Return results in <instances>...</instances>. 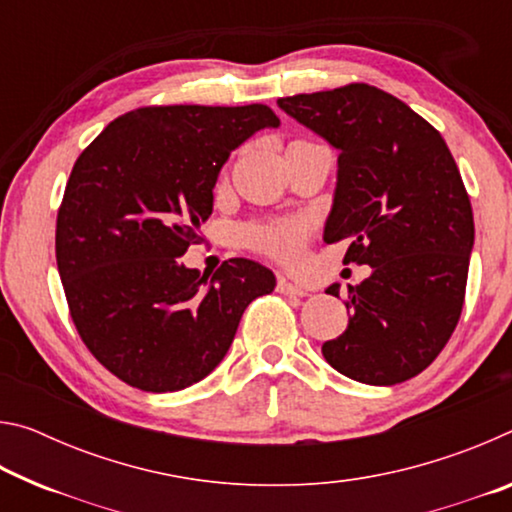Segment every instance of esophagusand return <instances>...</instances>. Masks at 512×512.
Segmentation results:
<instances>
[{"label":"esophagus","mask_w":512,"mask_h":512,"mask_svg":"<svg viewBox=\"0 0 512 512\" xmlns=\"http://www.w3.org/2000/svg\"><path fill=\"white\" fill-rule=\"evenodd\" d=\"M277 291H280L282 296H291V298H305L307 296L305 289H300V287H296V284L287 282V280H284V277H280V280H277Z\"/></svg>","instance_id":"1"}]
</instances>
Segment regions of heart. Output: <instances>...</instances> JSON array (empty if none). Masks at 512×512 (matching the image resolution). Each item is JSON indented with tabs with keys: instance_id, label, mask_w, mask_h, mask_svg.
Wrapping results in <instances>:
<instances>
[{
	"instance_id": "obj_1",
	"label": "heart",
	"mask_w": 512,
	"mask_h": 512,
	"mask_svg": "<svg viewBox=\"0 0 512 512\" xmlns=\"http://www.w3.org/2000/svg\"><path fill=\"white\" fill-rule=\"evenodd\" d=\"M307 235V225L300 221H277V223H264V225H253L244 232L248 246H253L262 253L284 259V262H291L296 259L302 241Z\"/></svg>"
}]
</instances>
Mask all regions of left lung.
I'll return each mask as SVG.
<instances>
[{"label":"left lung","mask_w":512,"mask_h":512,"mask_svg":"<svg viewBox=\"0 0 512 512\" xmlns=\"http://www.w3.org/2000/svg\"><path fill=\"white\" fill-rule=\"evenodd\" d=\"M277 106L339 149L325 241L348 239L343 262L372 268L348 287V329L323 343V357L370 386L420 375L461 318L474 246L470 196L443 135L366 83ZM327 293L339 298V284Z\"/></svg>","instance_id":"1"}]
</instances>
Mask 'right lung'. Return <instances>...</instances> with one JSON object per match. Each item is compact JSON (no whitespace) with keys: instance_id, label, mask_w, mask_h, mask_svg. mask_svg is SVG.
<instances>
[{"instance_id":"obj_1","label":"right lung","mask_w":512,"mask_h":512,"mask_svg":"<svg viewBox=\"0 0 512 512\" xmlns=\"http://www.w3.org/2000/svg\"><path fill=\"white\" fill-rule=\"evenodd\" d=\"M280 126L264 103L146 106L103 128L69 173L56 262L76 332L128 386L171 393L219 366L246 307L275 289L235 257L201 275L180 264L212 214L230 153Z\"/></svg>"}]
</instances>
